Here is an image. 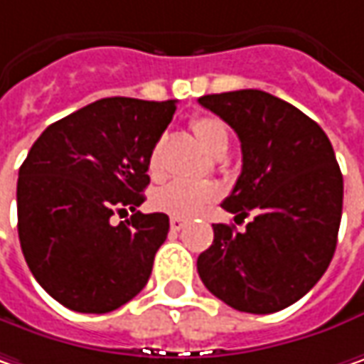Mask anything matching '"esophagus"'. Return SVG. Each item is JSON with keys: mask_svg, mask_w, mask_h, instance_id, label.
Returning a JSON list of instances; mask_svg holds the SVG:
<instances>
[{"mask_svg": "<svg viewBox=\"0 0 364 364\" xmlns=\"http://www.w3.org/2000/svg\"><path fill=\"white\" fill-rule=\"evenodd\" d=\"M183 228H185V220H181V218H171V230L173 232H181Z\"/></svg>", "mask_w": 364, "mask_h": 364, "instance_id": "1", "label": "esophagus"}]
</instances>
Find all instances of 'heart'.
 Returning <instances> with one entry per match:
<instances>
[{"label": "heart", "instance_id": "heart-1", "mask_svg": "<svg viewBox=\"0 0 364 364\" xmlns=\"http://www.w3.org/2000/svg\"><path fill=\"white\" fill-rule=\"evenodd\" d=\"M193 134L198 136L201 146L208 152H220L228 149V130L218 118L212 116H198L191 122ZM149 171L152 177H159L161 173V142L152 146L149 154ZM220 198V189L213 183H196V181H171L159 187L152 193L151 203L156 212L168 213L173 218H196L203 212L210 203Z\"/></svg>", "mask_w": 364, "mask_h": 364}]
</instances>
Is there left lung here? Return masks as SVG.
Returning a JSON list of instances; mask_svg holds the SVG:
<instances>
[{
    "label": "left lung",
    "instance_id": "1",
    "mask_svg": "<svg viewBox=\"0 0 364 364\" xmlns=\"http://www.w3.org/2000/svg\"><path fill=\"white\" fill-rule=\"evenodd\" d=\"M240 138L242 173L222 208L246 230L213 224L198 273L230 308L273 314L301 299L322 279L336 250L342 173L324 130L259 89L199 97Z\"/></svg>",
    "mask_w": 364,
    "mask_h": 364
}]
</instances>
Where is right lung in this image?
I'll return each instance as SVG.
<instances>
[{"instance_id":"right-lung-1","label":"right lung","mask_w":364,"mask_h":364,"mask_svg":"<svg viewBox=\"0 0 364 364\" xmlns=\"http://www.w3.org/2000/svg\"><path fill=\"white\" fill-rule=\"evenodd\" d=\"M177 105L105 97L50 124L18 175V236L40 287L81 314H107L142 291L168 234L142 213L149 154ZM130 207V220L109 218Z\"/></svg>"}]
</instances>
